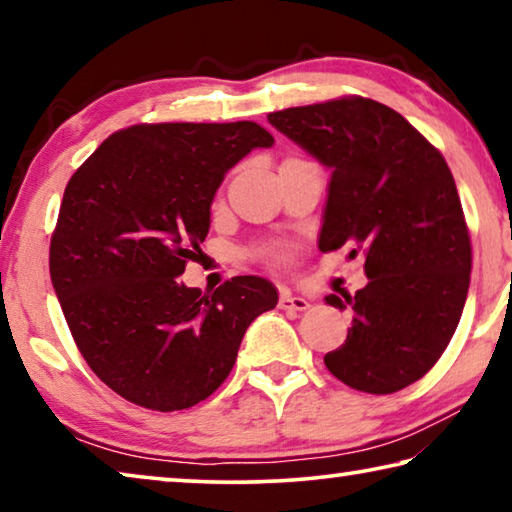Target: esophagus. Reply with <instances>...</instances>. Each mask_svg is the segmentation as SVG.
Wrapping results in <instances>:
<instances>
[{
  "label": "esophagus",
  "instance_id": "obj_1",
  "mask_svg": "<svg viewBox=\"0 0 512 512\" xmlns=\"http://www.w3.org/2000/svg\"><path fill=\"white\" fill-rule=\"evenodd\" d=\"M280 307L282 309H293V311H305L309 307V300L302 298V296H293L291 291H282Z\"/></svg>",
  "mask_w": 512,
  "mask_h": 512
}]
</instances>
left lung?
Instances as JSON below:
<instances>
[{"label":"left lung","instance_id":"1","mask_svg":"<svg viewBox=\"0 0 512 512\" xmlns=\"http://www.w3.org/2000/svg\"><path fill=\"white\" fill-rule=\"evenodd\" d=\"M268 124L329 169L318 248L350 244L366 255V287L325 298L352 309L327 370L363 393L402 391L445 352L470 289L472 248L452 171L400 112L372 99L287 108Z\"/></svg>","mask_w":512,"mask_h":512}]
</instances>
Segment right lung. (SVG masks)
I'll return each mask as SVG.
<instances>
[{"label":"right lung","instance_id":"add662e5","mask_svg":"<svg viewBox=\"0 0 512 512\" xmlns=\"http://www.w3.org/2000/svg\"><path fill=\"white\" fill-rule=\"evenodd\" d=\"M273 144L255 121L131 126L67 183L51 284L83 359L128 402L180 411L210 397L248 325L275 309L266 277H232L210 296L178 280L201 253L225 173Z\"/></svg>","mask_w":512,"mask_h":512}]
</instances>
